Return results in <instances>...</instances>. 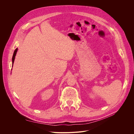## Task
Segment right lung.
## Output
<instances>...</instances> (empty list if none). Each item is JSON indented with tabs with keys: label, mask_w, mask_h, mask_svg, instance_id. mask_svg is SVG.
I'll return each mask as SVG.
<instances>
[{
	"label": "right lung",
	"mask_w": 134,
	"mask_h": 134,
	"mask_svg": "<svg viewBox=\"0 0 134 134\" xmlns=\"http://www.w3.org/2000/svg\"><path fill=\"white\" fill-rule=\"evenodd\" d=\"M17 50H18V49L16 48V49H15V52H14V53H13V56H12V64H13V62H14V60H15V56H16V53H17ZM12 66H13V65H12Z\"/></svg>",
	"instance_id": "1"
}]
</instances>
